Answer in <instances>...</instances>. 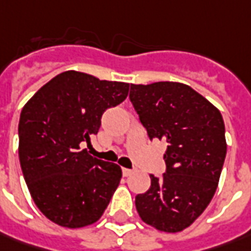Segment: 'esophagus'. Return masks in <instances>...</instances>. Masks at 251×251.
Returning a JSON list of instances; mask_svg holds the SVG:
<instances>
[{
    "instance_id": "esophagus-1",
    "label": "esophagus",
    "mask_w": 251,
    "mask_h": 251,
    "mask_svg": "<svg viewBox=\"0 0 251 251\" xmlns=\"http://www.w3.org/2000/svg\"><path fill=\"white\" fill-rule=\"evenodd\" d=\"M133 172H134V169H127V168L122 169L124 176H130V175H133Z\"/></svg>"
}]
</instances>
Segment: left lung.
<instances>
[{"label":"left lung","mask_w":251,"mask_h":251,"mask_svg":"<svg viewBox=\"0 0 251 251\" xmlns=\"http://www.w3.org/2000/svg\"><path fill=\"white\" fill-rule=\"evenodd\" d=\"M129 99L150 139L168 143L162 177L136 196V210L161 232L190 226L210 204L226 155L222 115L190 86L177 82L130 84Z\"/></svg>","instance_id":"obj_1"}]
</instances>
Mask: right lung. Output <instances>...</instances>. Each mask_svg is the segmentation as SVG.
Returning a JSON list of instances; mask_svg holds the SVG:
<instances>
[{
	"instance_id": "right-lung-1",
	"label": "right lung",
	"mask_w": 251,
	"mask_h": 251,
	"mask_svg": "<svg viewBox=\"0 0 251 251\" xmlns=\"http://www.w3.org/2000/svg\"><path fill=\"white\" fill-rule=\"evenodd\" d=\"M127 93L129 83L66 71L25 104L19 119L23 176L33 201L56 225L87 226L105 211L122 169L91 157L82 146L97 134L104 111Z\"/></svg>"
}]
</instances>
